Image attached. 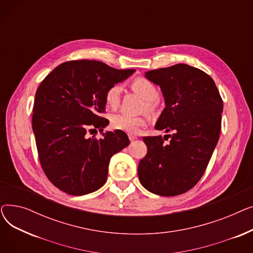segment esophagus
I'll return each instance as SVG.
<instances>
[{
  "label": "esophagus",
  "mask_w": 253,
  "mask_h": 253,
  "mask_svg": "<svg viewBox=\"0 0 253 253\" xmlns=\"http://www.w3.org/2000/svg\"><path fill=\"white\" fill-rule=\"evenodd\" d=\"M128 137H129V139L131 140V141H133V140H135L137 137H136V135H133V134H128Z\"/></svg>",
  "instance_id": "34e87169"
}]
</instances>
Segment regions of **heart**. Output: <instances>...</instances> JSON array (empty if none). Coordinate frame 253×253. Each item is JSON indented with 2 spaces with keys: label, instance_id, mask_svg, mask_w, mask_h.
I'll list each match as a JSON object with an SVG mask.
<instances>
[{
  "label": "heart",
  "instance_id": "1",
  "mask_svg": "<svg viewBox=\"0 0 253 253\" xmlns=\"http://www.w3.org/2000/svg\"><path fill=\"white\" fill-rule=\"evenodd\" d=\"M131 88L147 101V110L153 111L155 105L154 101L159 97V90L157 86L147 79L137 78L132 81ZM122 90V86L119 84H115L106 90L104 100L109 109L116 110L118 108L120 99H121ZM111 125L116 130L123 131L129 134H136L145 125V119L143 117L129 116L120 113L111 117Z\"/></svg>",
  "mask_w": 253,
  "mask_h": 253
}]
</instances>
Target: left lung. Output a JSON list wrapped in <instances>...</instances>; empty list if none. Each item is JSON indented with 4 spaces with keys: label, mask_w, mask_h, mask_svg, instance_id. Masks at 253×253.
Returning <instances> with one entry per match:
<instances>
[{
    "label": "left lung",
    "mask_w": 253,
    "mask_h": 253,
    "mask_svg": "<svg viewBox=\"0 0 253 253\" xmlns=\"http://www.w3.org/2000/svg\"><path fill=\"white\" fill-rule=\"evenodd\" d=\"M144 77L160 86L165 100L155 128L173 134L142 138L148 153L138 164V178L151 193L177 196L191 190L206 170L219 138L222 99L212 78L188 64L149 71Z\"/></svg>",
    "instance_id": "8db88e82"
}]
</instances>
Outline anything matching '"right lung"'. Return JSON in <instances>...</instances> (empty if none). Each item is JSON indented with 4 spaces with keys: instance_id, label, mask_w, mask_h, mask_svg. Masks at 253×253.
<instances>
[{
    "instance_id": "right-lung-1",
    "label": "right lung",
    "mask_w": 253,
    "mask_h": 253,
    "mask_svg": "<svg viewBox=\"0 0 253 253\" xmlns=\"http://www.w3.org/2000/svg\"><path fill=\"white\" fill-rule=\"evenodd\" d=\"M134 70H116L97 60L59 64L40 84L35 96L33 130L40 163L60 191L82 196L100 189L108 178L110 160L130 141L123 131L88 137L109 121L105 92L123 82Z\"/></svg>"
}]
</instances>
